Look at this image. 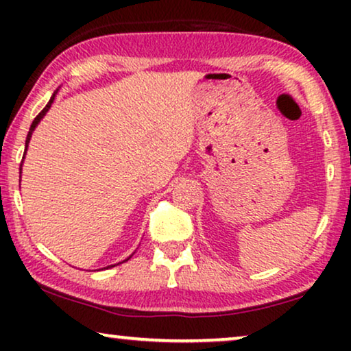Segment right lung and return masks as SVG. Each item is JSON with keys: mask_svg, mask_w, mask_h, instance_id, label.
I'll use <instances>...</instances> for the list:
<instances>
[{"mask_svg": "<svg viewBox=\"0 0 351 351\" xmlns=\"http://www.w3.org/2000/svg\"><path fill=\"white\" fill-rule=\"evenodd\" d=\"M56 94H57V90H56V93H54V94H52V97H51V100H49V102H47V105H46V107H45V108H43L40 113H38V114H36V118H35V119H33V123H32V126H30V131H28V134H27V141H25V150H27V147H28V142H30V137H32V134H33V131H35V128L38 126V123H40V121H41V119H43V117H45V114L47 113V110H49V108H51V105H52V102H54V97H56ZM21 171H22V167H21ZM110 267H114V265H110ZM110 267H107V268H110Z\"/></svg>", "mask_w": 351, "mask_h": 351, "instance_id": "add662e5", "label": "right lung"}]
</instances>
